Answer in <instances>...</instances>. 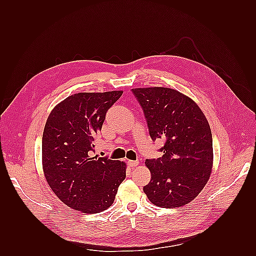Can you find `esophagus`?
<instances>
[{"label":"esophagus","instance_id":"esophagus-1","mask_svg":"<svg viewBox=\"0 0 256 256\" xmlns=\"http://www.w3.org/2000/svg\"><path fill=\"white\" fill-rule=\"evenodd\" d=\"M138 164H140L138 160H128V166L131 167V168L136 167Z\"/></svg>","mask_w":256,"mask_h":256}]
</instances>
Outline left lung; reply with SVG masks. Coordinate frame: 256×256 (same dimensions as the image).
I'll list each match as a JSON object with an SVG mask.
<instances>
[{
  "label": "left lung",
  "instance_id": "obj_1",
  "mask_svg": "<svg viewBox=\"0 0 256 256\" xmlns=\"http://www.w3.org/2000/svg\"><path fill=\"white\" fill-rule=\"evenodd\" d=\"M153 140L162 138L164 153L146 160L150 182L143 190L152 204L178 208L197 197L214 166L212 134L208 120L192 99L164 86L132 89Z\"/></svg>",
  "mask_w": 256,
  "mask_h": 256
}]
</instances>
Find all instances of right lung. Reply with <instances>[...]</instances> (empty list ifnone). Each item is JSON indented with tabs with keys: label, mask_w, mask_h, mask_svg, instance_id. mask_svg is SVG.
I'll return each mask as SVG.
<instances>
[{
	"label": "right lung",
	"mask_w": 256,
	"mask_h": 256,
	"mask_svg": "<svg viewBox=\"0 0 256 256\" xmlns=\"http://www.w3.org/2000/svg\"><path fill=\"white\" fill-rule=\"evenodd\" d=\"M123 91L79 92L52 108L42 142L47 184L70 208L98 214L111 206L126 176L124 162L92 156L106 111Z\"/></svg>",
	"instance_id": "right-lung-1"
}]
</instances>
